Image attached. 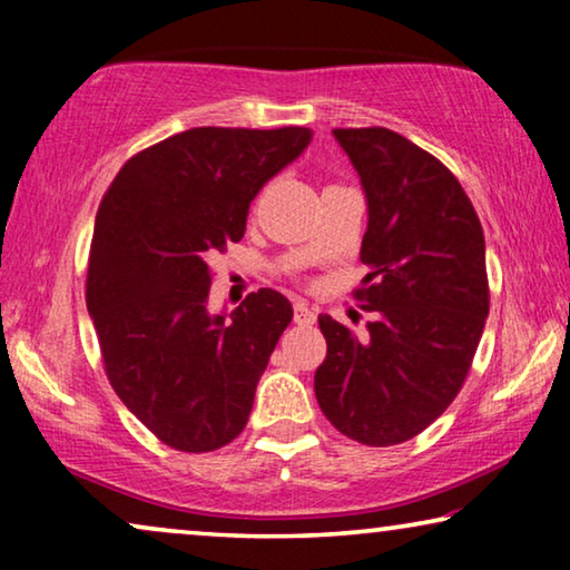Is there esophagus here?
Here are the masks:
<instances>
[{
    "mask_svg": "<svg viewBox=\"0 0 570 570\" xmlns=\"http://www.w3.org/2000/svg\"><path fill=\"white\" fill-rule=\"evenodd\" d=\"M295 322L298 324H314L316 322V308L308 306L306 301H295Z\"/></svg>",
    "mask_w": 570,
    "mask_h": 570,
    "instance_id": "esophagus-1",
    "label": "esophagus"
}]
</instances>
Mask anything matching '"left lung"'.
Segmentation results:
<instances>
[{
  "label": "left lung",
  "instance_id": "left-lung-1",
  "mask_svg": "<svg viewBox=\"0 0 570 570\" xmlns=\"http://www.w3.org/2000/svg\"><path fill=\"white\" fill-rule=\"evenodd\" d=\"M368 202L355 298L371 311L355 337L318 316L326 357L314 389L326 420L365 446L423 433L470 373L490 308L485 236L456 176L384 127L334 129Z\"/></svg>",
  "mask_w": 570,
  "mask_h": 570
}]
</instances>
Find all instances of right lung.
Wrapping results in <instances>:
<instances>
[{
  "mask_svg": "<svg viewBox=\"0 0 570 570\" xmlns=\"http://www.w3.org/2000/svg\"><path fill=\"white\" fill-rule=\"evenodd\" d=\"M308 142L306 127H197L129 158L100 199L85 298L106 376L170 449H220L252 415L293 306L262 287L213 316L209 264L244 238L256 194Z\"/></svg>",
  "mask_w": 570,
  "mask_h": 570,
  "instance_id": "1",
  "label": "right lung"
}]
</instances>
